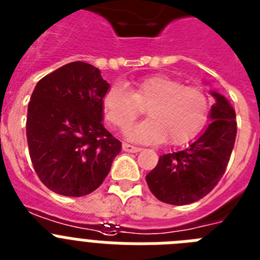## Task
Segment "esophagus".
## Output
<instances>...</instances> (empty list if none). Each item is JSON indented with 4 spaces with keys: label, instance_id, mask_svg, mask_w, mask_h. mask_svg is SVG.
<instances>
[{
    "label": "esophagus",
    "instance_id": "34e87169",
    "mask_svg": "<svg viewBox=\"0 0 260 260\" xmlns=\"http://www.w3.org/2000/svg\"><path fill=\"white\" fill-rule=\"evenodd\" d=\"M123 149L125 150V152H132V153H135V152H139V150H140L141 148L135 147V145H131V144L124 143L123 144Z\"/></svg>",
    "mask_w": 260,
    "mask_h": 260
}]
</instances>
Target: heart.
<instances>
[{"label": "heart", "mask_w": 260, "mask_h": 260, "mask_svg": "<svg viewBox=\"0 0 260 260\" xmlns=\"http://www.w3.org/2000/svg\"><path fill=\"white\" fill-rule=\"evenodd\" d=\"M209 107L204 89L164 75L144 78L131 91L112 86L103 98L107 121L120 131L128 129L148 108L149 119L128 132V137L139 143H186L205 125Z\"/></svg>", "instance_id": "1"}]
</instances>
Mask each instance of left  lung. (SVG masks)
Masks as SVG:
<instances>
[{
    "instance_id": "left-lung-1",
    "label": "left lung",
    "mask_w": 260,
    "mask_h": 260,
    "mask_svg": "<svg viewBox=\"0 0 260 260\" xmlns=\"http://www.w3.org/2000/svg\"><path fill=\"white\" fill-rule=\"evenodd\" d=\"M211 93L215 103L206 131L185 149L162 154L145 177L161 202L177 206L196 202L214 189L226 171L237 136L235 111L226 98Z\"/></svg>"
}]
</instances>
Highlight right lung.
Listing matches in <instances>:
<instances>
[{
    "mask_svg": "<svg viewBox=\"0 0 260 260\" xmlns=\"http://www.w3.org/2000/svg\"><path fill=\"white\" fill-rule=\"evenodd\" d=\"M108 88L100 70L84 62L64 64L37 83L26 137L32 167L54 193L87 196L110 173L121 143L102 123Z\"/></svg>",
    "mask_w": 260,
    "mask_h": 260,
    "instance_id": "add662e5",
    "label": "right lung"
}]
</instances>
